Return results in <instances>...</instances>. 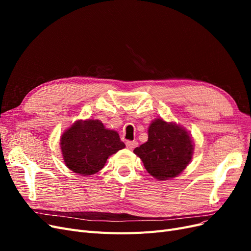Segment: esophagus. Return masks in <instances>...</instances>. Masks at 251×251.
Masks as SVG:
<instances>
[{"label": "esophagus", "mask_w": 251, "mask_h": 251, "mask_svg": "<svg viewBox=\"0 0 251 251\" xmlns=\"http://www.w3.org/2000/svg\"><path fill=\"white\" fill-rule=\"evenodd\" d=\"M137 144H138V142L137 141H126V148L127 149H130V150H133V149H135L136 147H137Z\"/></svg>", "instance_id": "1"}]
</instances>
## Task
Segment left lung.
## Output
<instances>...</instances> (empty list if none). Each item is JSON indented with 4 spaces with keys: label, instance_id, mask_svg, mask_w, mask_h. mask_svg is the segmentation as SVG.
<instances>
[{
    "label": "left lung",
    "instance_id": "left-lung-1",
    "mask_svg": "<svg viewBox=\"0 0 251 251\" xmlns=\"http://www.w3.org/2000/svg\"><path fill=\"white\" fill-rule=\"evenodd\" d=\"M191 136L175 124L158 118L149 127V139L134 150L149 174L158 180L174 178L182 173L192 159Z\"/></svg>",
    "mask_w": 251,
    "mask_h": 251
}]
</instances>
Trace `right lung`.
<instances>
[{"label":"right lung","mask_w":251,"mask_h":251,"mask_svg":"<svg viewBox=\"0 0 251 251\" xmlns=\"http://www.w3.org/2000/svg\"><path fill=\"white\" fill-rule=\"evenodd\" d=\"M125 147L117 132L107 130L101 121L93 119L77 121L60 138L66 165L82 176L100 171L109 156Z\"/></svg>","instance_id":"obj_1"}]
</instances>
